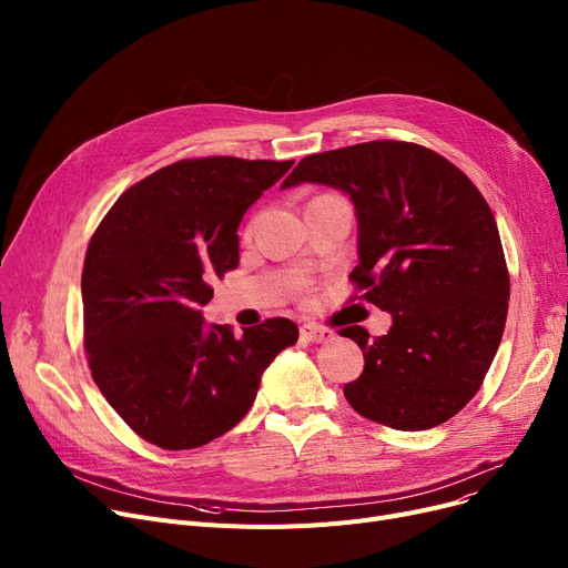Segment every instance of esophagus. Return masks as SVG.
<instances>
[{"label":"esophagus","mask_w":568,"mask_h":568,"mask_svg":"<svg viewBox=\"0 0 568 568\" xmlns=\"http://www.w3.org/2000/svg\"><path fill=\"white\" fill-rule=\"evenodd\" d=\"M302 338H304L306 343L317 345V343H329V341H334L336 334H334L332 329H324V326L304 324V326H302Z\"/></svg>","instance_id":"34e87169"}]
</instances>
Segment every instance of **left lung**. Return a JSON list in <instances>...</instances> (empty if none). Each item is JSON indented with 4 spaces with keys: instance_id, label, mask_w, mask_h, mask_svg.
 <instances>
[{
    "instance_id": "obj_1",
    "label": "left lung",
    "mask_w": 568,
    "mask_h": 568,
    "mask_svg": "<svg viewBox=\"0 0 568 568\" xmlns=\"http://www.w3.org/2000/svg\"><path fill=\"white\" fill-rule=\"evenodd\" d=\"M322 184L349 197L359 264L349 278L392 315L371 338L341 336L364 352V373L345 384L347 403L396 430H428L458 414L495 359L509 272L484 195L426 146L375 140L300 161L281 189Z\"/></svg>"
}]
</instances>
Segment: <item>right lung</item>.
<instances>
[{
    "instance_id": "1",
    "label": "right lung",
    "mask_w": 568,
    "mask_h": 568,
    "mask_svg": "<svg viewBox=\"0 0 568 568\" xmlns=\"http://www.w3.org/2000/svg\"><path fill=\"white\" fill-rule=\"evenodd\" d=\"M294 161H179L119 197L82 268L84 347L105 400L146 442L182 452L234 428L300 329L209 324L212 281L239 264V223Z\"/></svg>"
}]
</instances>
